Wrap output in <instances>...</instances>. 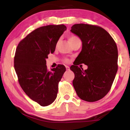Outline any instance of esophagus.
<instances>
[{
  "label": "esophagus",
  "instance_id": "obj_1",
  "mask_svg": "<svg viewBox=\"0 0 130 130\" xmlns=\"http://www.w3.org/2000/svg\"><path fill=\"white\" fill-rule=\"evenodd\" d=\"M65 67H66V70H70V67L68 66H65Z\"/></svg>",
  "mask_w": 130,
  "mask_h": 130
}]
</instances>
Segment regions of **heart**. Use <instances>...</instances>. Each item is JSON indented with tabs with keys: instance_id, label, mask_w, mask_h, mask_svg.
<instances>
[{
	"instance_id": "1",
	"label": "heart",
	"mask_w": 130,
	"mask_h": 130,
	"mask_svg": "<svg viewBox=\"0 0 130 130\" xmlns=\"http://www.w3.org/2000/svg\"><path fill=\"white\" fill-rule=\"evenodd\" d=\"M78 37H77L76 36H75V35H71V36H70L69 37V41H70V43H72L73 42V41H74V40H76V39H78ZM58 43H59V41H58L57 43L56 44V46H57L58 45ZM63 62H65V63H68L69 62V60H68L67 58H64V59H63Z\"/></svg>"
}]
</instances>
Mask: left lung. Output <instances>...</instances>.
Listing matches in <instances>:
<instances>
[{
	"mask_svg": "<svg viewBox=\"0 0 130 130\" xmlns=\"http://www.w3.org/2000/svg\"><path fill=\"white\" fill-rule=\"evenodd\" d=\"M71 32L83 42L81 52L70 67L74 73L73 87L80 99L100 100L109 92L117 73L116 43L106 30L98 26L77 24L71 27ZM80 63L87 64L88 69L79 68L77 65Z\"/></svg>",
	"mask_w": 130,
	"mask_h": 130,
	"instance_id": "obj_1",
	"label": "left lung"
}]
</instances>
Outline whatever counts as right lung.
<instances>
[{"label":"right lung","instance_id":"1","mask_svg":"<svg viewBox=\"0 0 130 130\" xmlns=\"http://www.w3.org/2000/svg\"><path fill=\"white\" fill-rule=\"evenodd\" d=\"M67 27L63 24L40 27L19 42L14 57V70L21 87L30 98L42 106L54 101L59 83L66 68L63 65L49 71L46 59L53 54Z\"/></svg>","mask_w":130,"mask_h":130}]
</instances>
